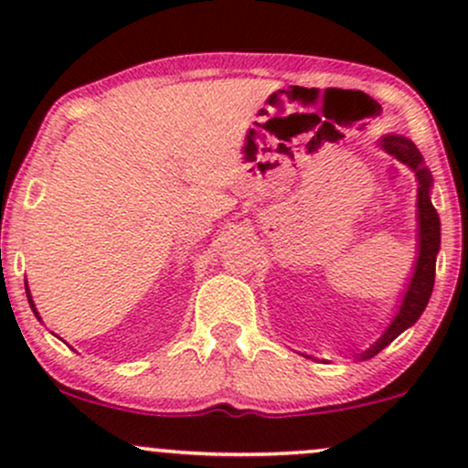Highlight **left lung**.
Here are the masks:
<instances>
[{
  "label": "left lung",
  "mask_w": 468,
  "mask_h": 468,
  "mask_svg": "<svg viewBox=\"0 0 468 468\" xmlns=\"http://www.w3.org/2000/svg\"><path fill=\"white\" fill-rule=\"evenodd\" d=\"M380 149H385L402 165H407L413 171L418 180V200H416V219H418V255L413 261V272L407 282V288L402 290L399 299V308L391 316L388 327L383 330L367 350L354 356V361H367L389 346L396 336H400L407 327H411L420 319V314L427 308L429 297L433 290V279H436V257L440 250V218L431 202V186L433 178L431 171L424 166L422 154L410 138L399 136V133H385L380 136ZM310 358V356H308Z\"/></svg>",
  "instance_id": "obj_1"
}]
</instances>
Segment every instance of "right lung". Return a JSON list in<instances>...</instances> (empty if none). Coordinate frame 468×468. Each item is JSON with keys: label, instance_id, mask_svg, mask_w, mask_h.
<instances>
[{"label": "right lung", "instance_id": "right-lung-1", "mask_svg": "<svg viewBox=\"0 0 468 468\" xmlns=\"http://www.w3.org/2000/svg\"><path fill=\"white\" fill-rule=\"evenodd\" d=\"M26 294H28V303H30L32 313H35V316H37V319H39V321H41V316H39V313H37V305H35V302H32V294H30V290H28V282H26Z\"/></svg>", "mask_w": 468, "mask_h": 468}]
</instances>
